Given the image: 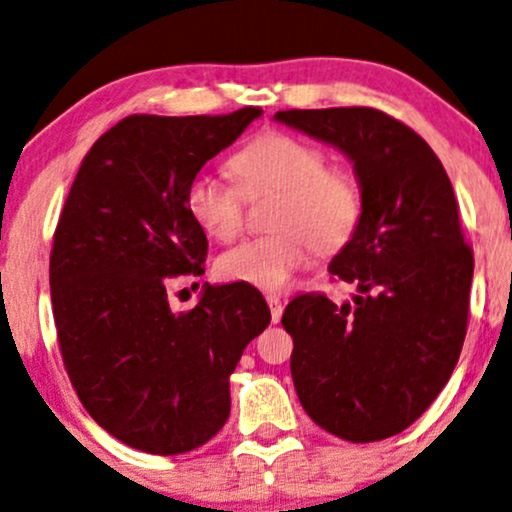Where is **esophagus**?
Returning a JSON list of instances; mask_svg holds the SVG:
<instances>
[{"instance_id": "obj_1", "label": "esophagus", "mask_w": 512, "mask_h": 512, "mask_svg": "<svg viewBox=\"0 0 512 512\" xmlns=\"http://www.w3.org/2000/svg\"><path fill=\"white\" fill-rule=\"evenodd\" d=\"M267 302H269V309H271V319H274V323H278V319H281L283 314V304H281V297L269 293L267 295Z\"/></svg>"}]
</instances>
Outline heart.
I'll list each match as a JSON object with an SVG mask.
<instances>
[{"instance_id":"b5f03b06","label":"heart","mask_w":512,"mask_h":512,"mask_svg":"<svg viewBox=\"0 0 512 512\" xmlns=\"http://www.w3.org/2000/svg\"><path fill=\"white\" fill-rule=\"evenodd\" d=\"M238 186L215 174H198L186 191V210L212 241L229 243L241 234L245 198L278 191L269 236L250 238L226 250L217 274L229 283L281 290L307 262L312 245L340 250L354 236L364 212L359 181L340 167H326V155L286 132H267L231 158Z\"/></svg>"}]
</instances>
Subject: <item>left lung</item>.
<instances>
[{
	"mask_svg": "<svg viewBox=\"0 0 512 512\" xmlns=\"http://www.w3.org/2000/svg\"><path fill=\"white\" fill-rule=\"evenodd\" d=\"M276 122L338 148L364 212L328 264L352 302L297 295L283 312L295 392L316 425L347 442L406 430L449 383L468 328L472 250L435 151L375 108L281 111Z\"/></svg>",
	"mask_w": 512,
	"mask_h": 512,
	"instance_id": "obj_1",
	"label": "left lung"
}]
</instances>
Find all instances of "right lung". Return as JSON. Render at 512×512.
<instances>
[{
    "instance_id": "obj_1",
    "label": "right lung",
    "mask_w": 512,
    "mask_h": 512,
    "mask_svg": "<svg viewBox=\"0 0 512 512\" xmlns=\"http://www.w3.org/2000/svg\"><path fill=\"white\" fill-rule=\"evenodd\" d=\"M260 115H129L70 186L49 262L58 345L84 409L132 449L174 456L210 442L231 411L229 375L271 321L245 283H205L191 312L167 300L172 278L205 271L189 184Z\"/></svg>"
}]
</instances>
